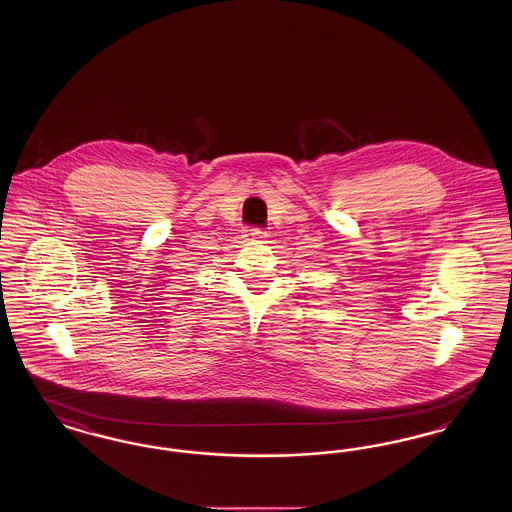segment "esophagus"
<instances>
[{
	"label": "esophagus",
	"mask_w": 512,
	"mask_h": 512,
	"mask_svg": "<svg viewBox=\"0 0 512 512\" xmlns=\"http://www.w3.org/2000/svg\"><path fill=\"white\" fill-rule=\"evenodd\" d=\"M249 234H251L253 238H265V236H267V232H265L263 228H249Z\"/></svg>",
	"instance_id": "34e87169"
}]
</instances>
